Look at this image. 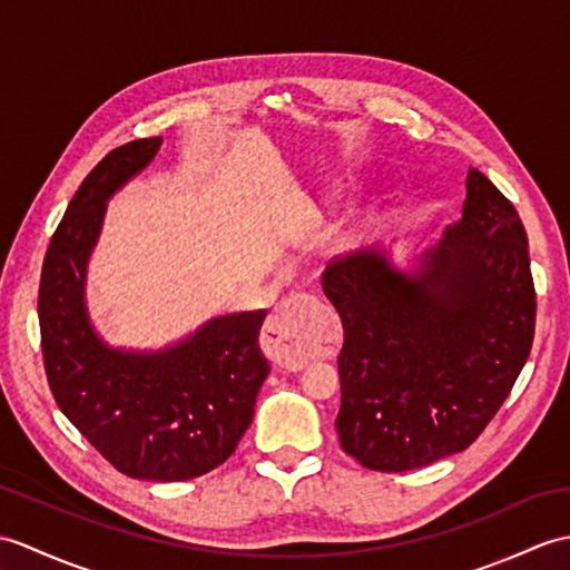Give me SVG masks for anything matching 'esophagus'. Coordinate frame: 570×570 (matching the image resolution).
I'll use <instances>...</instances> for the list:
<instances>
[{"instance_id":"esophagus-1","label":"esophagus","mask_w":570,"mask_h":570,"mask_svg":"<svg viewBox=\"0 0 570 570\" xmlns=\"http://www.w3.org/2000/svg\"><path fill=\"white\" fill-rule=\"evenodd\" d=\"M315 298L306 294H296L284 298L269 315L264 337L272 360L284 368H303V347L308 342V311Z\"/></svg>"}]
</instances>
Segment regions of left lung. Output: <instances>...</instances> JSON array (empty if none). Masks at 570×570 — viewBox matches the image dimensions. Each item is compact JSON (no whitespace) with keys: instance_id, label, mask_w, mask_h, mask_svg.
<instances>
[{"instance_id":"obj_1","label":"left lung","mask_w":570,"mask_h":570,"mask_svg":"<svg viewBox=\"0 0 570 570\" xmlns=\"http://www.w3.org/2000/svg\"><path fill=\"white\" fill-rule=\"evenodd\" d=\"M323 288L345 327L340 444L372 471H413L464 452L532 350L537 294L524 225L473 167L461 218L415 276L368 249L330 262Z\"/></svg>"}]
</instances>
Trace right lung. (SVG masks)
I'll return each mask as SVG.
<instances>
[{"label": "right lung", "mask_w": 570, "mask_h": 570, "mask_svg": "<svg viewBox=\"0 0 570 570\" xmlns=\"http://www.w3.org/2000/svg\"><path fill=\"white\" fill-rule=\"evenodd\" d=\"M163 138L130 140L85 177L50 237L38 288L48 386L58 407L109 464L138 481H189L243 440L269 362L267 311L216 317L181 345L130 354L101 345L82 288L106 198L148 165Z\"/></svg>", "instance_id": "add662e5"}]
</instances>
